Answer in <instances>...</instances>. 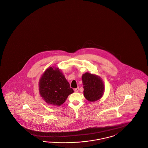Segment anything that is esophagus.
<instances>
[{
  "label": "esophagus",
  "instance_id": "obj_1",
  "mask_svg": "<svg viewBox=\"0 0 148 148\" xmlns=\"http://www.w3.org/2000/svg\"><path fill=\"white\" fill-rule=\"evenodd\" d=\"M74 91L75 92H77L79 91V87H77L76 88L74 89Z\"/></svg>",
  "mask_w": 148,
  "mask_h": 148
}]
</instances>
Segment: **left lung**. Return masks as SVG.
<instances>
[{"label": "left lung", "instance_id": "obj_1", "mask_svg": "<svg viewBox=\"0 0 148 148\" xmlns=\"http://www.w3.org/2000/svg\"><path fill=\"white\" fill-rule=\"evenodd\" d=\"M84 95L90 102H95L103 95L104 85L100 77L87 72L82 76Z\"/></svg>", "mask_w": 148, "mask_h": 148}]
</instances>
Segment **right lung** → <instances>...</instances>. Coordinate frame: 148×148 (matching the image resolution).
Listing matches in <instances>:
<instances>
[{
  "mask_svg": "<svg viewBox=\"0 0 148 148\" xmlns=\"http://www.w3.org/2000/svg\"><path fill=\"white\" fill-rule=\"evenodd\" d=\"M39 87L44 100L48 104L57 106H61L74 92L58 68H47L41 77Z\"/></svg>",
  "mask_w": 148,
  "mask_h": 148,
  "instance_id": "add662e5",
  "label": "right lung"
}]
</instances>
